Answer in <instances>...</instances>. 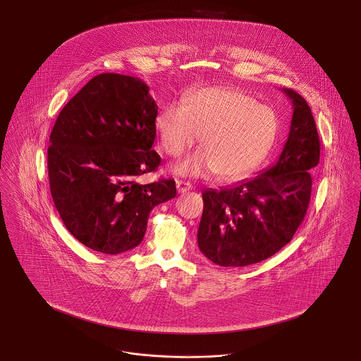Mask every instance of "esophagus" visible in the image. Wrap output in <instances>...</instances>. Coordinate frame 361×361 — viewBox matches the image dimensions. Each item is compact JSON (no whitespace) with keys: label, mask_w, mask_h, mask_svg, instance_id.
<instances>
[{"label":"esophagus","mask_w":361,"mask_h":361,"mask_svg":"<svg viewBox=\"0 0 361 361\" xmlns=\"http://www.w3.org/2000/svg\"><path fill=\"white\" fill-rule=\"evenodd\" d=\"M176 188H177L178 193H185V192H189L192 189V185L189 183H185V181L176 180Z\"/></svg>","instance_id":"1"}]
</instances>
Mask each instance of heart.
<instances>
[{
    "label": "heart",
    "instance_id": "b5f03b06",
    "mask_svg": "<svg viewBox=\"0 0 361 361\" xmlns=\"http://www.w3.org/2000/svg\"><path fill=\"white\" fill-rule=\"evenodd\" d=\"M161 149L177 157L201 136V150L178 160L172 172L187 177L216 173L235 181L252 172L274 144L279 121L274 111L235 87H208L157 113Z\"/></svg>",
    "mask_w": 361,
    "mask_h": 361
}]
</instances>
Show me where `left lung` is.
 I'll return each mask as SVG.
<instances>
[{"label": "left lung", "mask_w": 361, "mask_h": 361, "mask_svg": "<svg viewBox=\"0 0 361 361\" xmlns=\"http://www.w3.org/2000/svg\"><path fill=\"white\" fill-rule=\"evenodd\" d=\"M283 92L292 101L293 114L277 161L233 187L202 192L197 244L217 265L245 267L274 256L305 217L320 140L308 102L292 89Z\"/></svg>", "instance_id": "left-lung-1"}]
</instances>
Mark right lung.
I'll return each instance as SVG.
<instances>
[{"label": "right lung", "mask_w": 361, "mask_h": 361, "mask_svg": "<svg viewBox=\"0 0 361 361\" xmlns=\"http://www.w3.org/2000/svg\"><path fill=\"white\" fill-rule=\"evenodd\" d=\"M157 113L141 78L102 73L59 114L48 148L50 193L66 229L87 248H136L150 211L176 197L174 180L136 181L161 161L152 150Z\"/></svg>", "instance_id": "obj_1"}]
</instances>
